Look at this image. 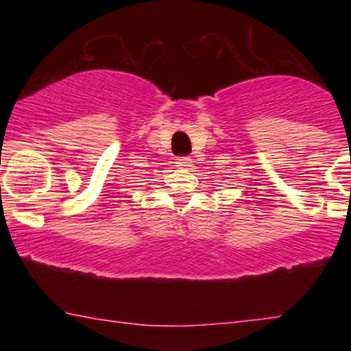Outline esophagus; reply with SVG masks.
<instances>
[{
	"label": "esophagus",
	"mask_w": 351,
	"mask_h": 351,
	"mask_svg": "<svg viewBox=\"0 0 351 351\" xmlns=\"http://www.w3.org/2000/svg\"><path fill=\"white\" fill-rule=\"evenodd\" d=\"M176 165H178V167L188 168V167H191L193 162H191V158H189V156H180V158H176Z\"/></svg>",
	"instance_id": "1"
}]
</instances>
